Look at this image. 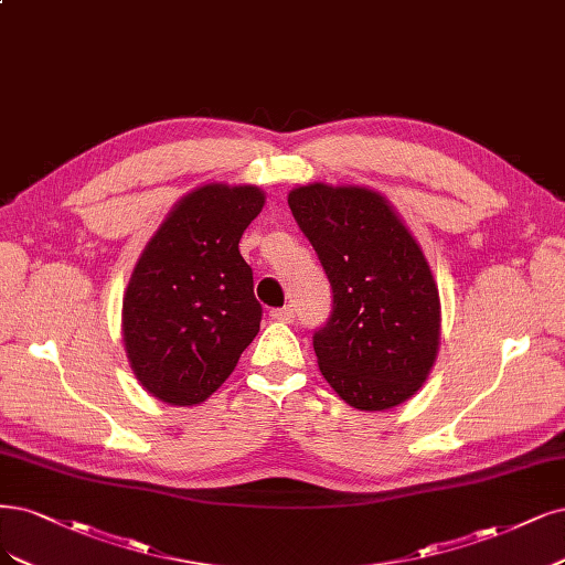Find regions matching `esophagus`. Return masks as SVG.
I'll use <instances>...</instances> for the list:
<instances>
[{
  "instance_id": "1",
  "label": "esophagus",
  "mask_w": 565,
  "mask_h": 565,
  "mask_svg": "<svg viewBox=\"0 0 565 565\" xmlns=\"http://www.w3.org/2000/svg\"><path fill=\"white\" fill-rule=\"evenodd\" d=\"M270 320H276V322H291V320H295V308H291V306L274 308V310H270Z\"/></svg>"
}]
</instances>
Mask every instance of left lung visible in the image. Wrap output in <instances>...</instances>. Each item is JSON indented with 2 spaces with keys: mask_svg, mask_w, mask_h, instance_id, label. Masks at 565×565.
Here are the masks:
<instances>
[{
  "mask_svg": "<svg viewBox=\"0 0 565 565\" xmlns=\"http://www.w3.org/2000/svg\"><path fill=\"white\" fill-rule=\"evenodd\" d=\"M287 203L332 285V316L313 334L322 376L360 412L406 402L439 350V291L420 245L372 189L316 182Z\"/></svg>",
  "mask_w": 565,
  "mask_h": 565,
  "instance_id": "obj_1",
  "label": "left lung"
}]
</instances>
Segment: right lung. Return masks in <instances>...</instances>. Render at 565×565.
I'll list each match as a JSON object with an SVG mask.
<instances>
[{
	"instance_id": "add662e5",
	"label": "right lung",
	"mask_w": 565,
	"mask_h": 565,
	"mask_svg": "<svg viewBox=\"0 0 565 565\" xmlns=\"http://www.w3.org/2000/svg\"><path fill=\"white\" fill-rule=\"evenodd\" d=\"M262 207L257 186L193 189L135 264L124 295V343L153 397L174 406L205 402L257 337L262 303L238 243Z\"/></svg>"
}]
</instances>
